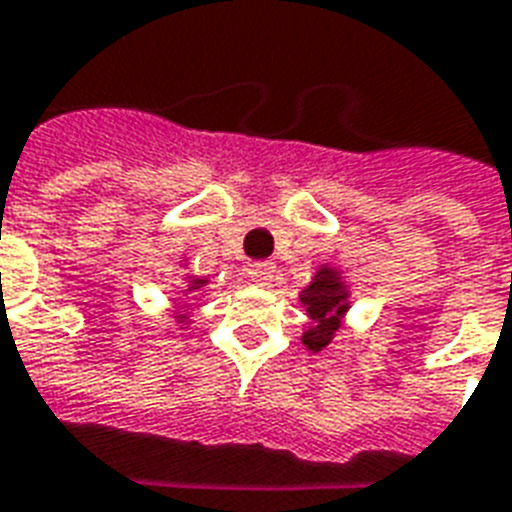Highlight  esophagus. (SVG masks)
<instances>
[{
	"label": "esophagus",
	"instance_id": "esophagus-1",
	"mask_svg": "<svg viewBox=\"0 0 512 512\" xmlns=\"http://www.w3.org/2000/svg\"><path fill=\"white\" fill-rule=\"evenodd\" d=\"M247 273L249 279L257 281V284H271L273 276H276V265L271 260H257V263H249Z\"/></svg>",
	"mask_w": 512,
	"mask_h": 512
}]
</instances>
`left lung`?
Instances as JSON below:
<instances>
[{
    "label": "left lung",
    "instance_id": "obj_1",
    "mask_svg": "<svg viewBox=\"0 0 512 512\" xmlns=\"http://www.w3.org/2000/svg\"><path fill=\"white\" fill-rule=\"evenodd\" d=\"M300 303L313 319V324L303 332V345L308 350L327 348L335 332L340 329V319L348 311V289L342 284L335 268H319L316 279L300 292Z\"/></svg>",
    "mask_w": 512,
    "mask_h": 512
}]
</instances>
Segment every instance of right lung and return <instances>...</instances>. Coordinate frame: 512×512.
Instances as JSON below:
<instances>
[{
    "mask_svg": "<svg viewBox=\"0 0 512 512\" xmlns=\"http://www.w3.org/2000/svg\"><path fill=\"white\" fill-rule=\"evenodd\" d=\"M204 284H207V279H191V284H188V289H185V292H199ZM177 319L183 321V316H177Z\"/></svg>",
    "mask_w": 512,
    "mask_h": 512,
    "instance_id": "obj_1",
    "label": "right lung"
}]
</instances>
